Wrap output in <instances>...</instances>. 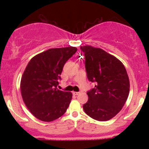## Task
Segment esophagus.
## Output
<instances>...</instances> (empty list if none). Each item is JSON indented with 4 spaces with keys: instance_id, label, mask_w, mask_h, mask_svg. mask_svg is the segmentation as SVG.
Masks as SVG:
<instances>
[{
    "instance_id": "obj_1",
    "label": "esophagus",
    "mask_w": 149,
    "mask_h": 149,
    "mask_svg": "<svg viewBox=\"0 0 149 149\" xmlns=\"http://www.w3.org/2000/svg\"><path fill=\"white\" fill-rule=\"evenodd\" d=\"M73 94L74 95H78L80 94V92H73Z\"/></svg>"
}]
</instances>
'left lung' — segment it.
Returning a JSON list of instances; mask_svg holds the SVG:
<instances>
[{
  "mask_svg": "<svg viewBox=\"0 0 149 149\" xmlns=\"http://www.w3.org/2000/svg\"><path fill=\"white\" fill-rule=\"evenodd\" d=\"M88 80L96 83L83 104L87 115L98 121L111 119L120 111L129 95L130 80L123 63L101 48L81 46Z\"/></svg>",
  "mask_w": 149,
  "mask_h": 149,
  "instance_id": "obj_1",
  "label": "left lung"
}]
</instances>
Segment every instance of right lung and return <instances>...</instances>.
Returning a JSON list of instances; mask_svg holds the SVG:
<instances>
[{"label":"right lung","mask_w":149,"mask_h":149,"mask_svg":"<svg viewBox=\"0 0 149 149\" xmlns=\"http://www.w3.org/2000/svg\"><path fill=\"white\" fill-rule=\"evenodd\" d=\"M75 47L52 48L31 59L22 76L24 102L38 119L50 122L64 115L72 93L58 90L65 63L76 52Z\"/></svg>","instance_id":"add662e5"}]
</instances>
